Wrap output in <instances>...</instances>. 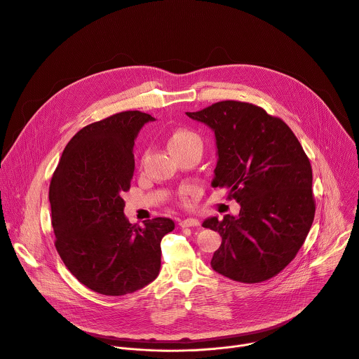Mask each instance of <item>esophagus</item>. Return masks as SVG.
Here are the masks:
<instances>
[{
	"label": "esophagus",
	"instance_id": "obj_1",
	"mask_svg": "<svg viewBox=\"0 0 359 359\" xmlns=\"http://www.w3.org/2000/svg\"><path fill=\"white\" fill-rule=\"evenodd\" d=\"M180 226H181V227H198V226H199V220L192 219V217L184 219L182 222H180Z\"/></svg>",
	"mask_w": 359,
	"mask_h": 359
}]
</instances>
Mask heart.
Segmentation results:
<instances>
[{
    "label": "heart",
    "instance_id": "b5f03b06",
    "mask_svg": "<svg viewBox=\"0 0 359 359\" xmlns=\"http://www.w3.org/2000/svg\"><path fill=\"white\" fill-rule=\"evenodd\" d=\"M195 146L202 147V139L192 130H187V129L175 130L168 139V149L171 150V153H175L182 149H188V147H195Z\"/></svg>",
    "mask_w": 359,
    "mask_h": 359
}]
</instances>
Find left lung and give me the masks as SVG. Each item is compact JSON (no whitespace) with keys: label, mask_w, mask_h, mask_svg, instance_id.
<instances>
[{"label":"left lung","mask_w":359,"mask_h":359,"mask_svg":"<svg viewBox=\"0 0 359 359\" xmlns=\"http://www.w3.org/2000/svg\"><path fill=\"white\" fill-rule=\"evenodd\" d=\"M187 116L215 132L212 187L229 188L241 206L237 217H209L202 224L222 236L213 270L249 284L274 277L295 257L313 223L309 158L290 126L257 106L226 100Z\"/></svg>","instance_id":"obj_1"}]
</instances>
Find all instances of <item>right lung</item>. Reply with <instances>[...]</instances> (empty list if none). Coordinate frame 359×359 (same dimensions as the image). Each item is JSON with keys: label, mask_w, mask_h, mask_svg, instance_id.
Returning <instances> with one entry per match:
<instances>
[{"label": "right lung", "mask_w": 359, "mask_h": 359, "mask_svg": "<svg viewBox=\"0 0 359 359\" xmlns=\"http://www.w3.org/2000/svg\"><path fill=\"white\" fill-rule=\"evenodd\" d=\"M150 121L149 114L123 111L82 128L51 178L57 252L83 285L103 295L120 297L150 284L161 266L160 242L175 227L167 217L139 227L123 215L121 195L133 177L135 139Z\"/></svg>", "instance_id": "obj_1"}]
</instances>
